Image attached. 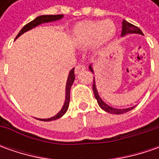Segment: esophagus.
Listing matches in <instances>:
<instances>
[{"label": "esophagus", "mask_w": 159, "mask_h": 159, "mask_svg": "<svg viewBox=\"0 0 159 159\" xmlns=\"http://www.w3.org/2000/svg\"><path fill=\"white\" fill-rule=\"evenodd\" d=\"M86 70V67H85V65L84 64H78L76 67H75V73H80V72H81V71H84V70Z\"/></svg>", "instance_id": "esophagus-1"}]
</instances>
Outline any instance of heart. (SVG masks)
Instances as JSON below:
<instances>
[{"label": "heart", "mask_w": 159, "mask_h": 159, "mask_svg": "<svg viewBox=\"0 0 159 159\" xmlns=\"http://www.w3.org/2000/svg\"><path fill=\"white\" fill-rule=\"evenodd\" d=\"M116 27L112 21H83L74 28V39L78 44L88 46L94 42L95 46L102 47L112 40Z\"/></svg>", "instance_id": "heart-1"}]
</instances>
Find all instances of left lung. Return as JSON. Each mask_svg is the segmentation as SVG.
<instances>
[{
	"mask_svg": "<svg viewBox=\"0 0 159 159\" xmlns=\"http://www.w3.org/2000/svg\"><path fill=\"white\" fill-rule=\"evenodd\" d=\"M138 34L143 35V32L141 31L140 28H138L137 26L132 25V24L128 23V22L125 21V20H123V22H122V33H121V36H125L126 34ZM89 70L94 73V70H93V68H92V65L91 64L89 65ZM93 92H94L95 99L97 100V102H98L99 106L101 107L103 111H107V112L112 113V114H123V113H125L127 112V111H131V110H133L135 107H130V108H126V109H116V108L109 106L108 104H106L102 100L101 97L98 95L97 89H96V87H95V78H94V84H93Z\"/></svg>",
	"mask_w": 159,
	"mask_h": 159,
	"instance_id": "1",
	"label": "left lung"
}]
</instances>
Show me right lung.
Listing matches in <instances>:
<instances>
[{"label":"right lung","instance_id":"add662e5","mask_svg":"<svg viewBox=\"0 0 159 159\" xmlns=\"http://www.w3.org/2000/svg\"><path fill=\"white\" fill-rule=\"evenodd\" d=\"M62 17H64V15H43L40 16L38 17H36L34 20L31 21L30 23L26 24L24 27L22 28L20 30V32L18 33V34L16 35V39H17L21 34H23L24 33L27 32L29 30L33 29V28L36 27L37 25H39L40 24H43V23H48V22H53V21H57V20H59L61 19ZM74 80H75V74H74V68L71 69L70 70V73H69V76H68V79H67V82H66V87H65V101H64V106L61 109V111L57 114L55 115L52 118H49V119H40V120H42V121H51V120H55V119H57L59 118H61L64 113L67 111L68 110V107H69V102H70V88H71V85L74 82Z\"/></svg>","mask_w":159,"mask_h":159}]
</instances>
